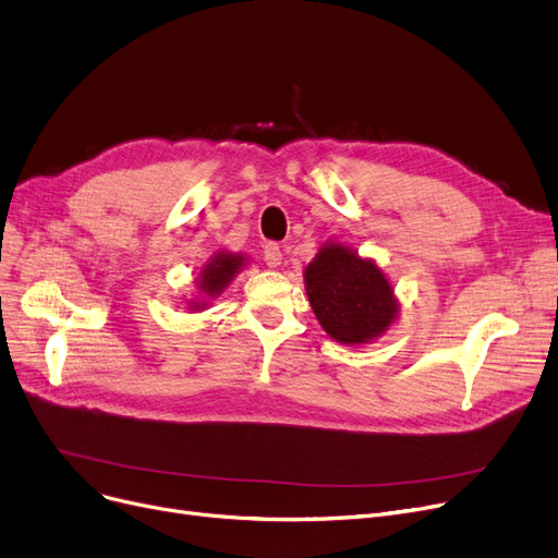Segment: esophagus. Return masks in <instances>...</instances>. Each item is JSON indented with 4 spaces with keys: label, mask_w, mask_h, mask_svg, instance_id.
Returning <instances> with one entry per match:
<instances>
[{
    "label": "esophagus",
    "mask_w": 558,
    "mask_h": 558,
    "mask_svg": "<svg viewBox=\"0 0 558 558\" xmlns=\"http://www.w3.org/2000/svg\"><path fill=\"white\" fill-rule=\"evenodd\" d=\"M262 253H264V262L269 266H280L282 264V251H280L278 244H266Z\"/></svg>",
    "instance_id": "esophagus-1"
}]
</instances>
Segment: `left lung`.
<instances>
[{"instance_id": "obj_1", "label": "left lung", "mask_w": 558, "mask_h": 558, "mask_svg": "<svg viewBox=\"0 0 558 558\" xmlns=\"http://www.w3.org/2000/svg\"><path fill=\"white\" fill-rule=\"evenodd\" d=\"M307 301L322 328L339 344H369L399 314L395 287L374 259L342 244H324L305 266Z\"/></svg>"}]
</instances>
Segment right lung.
I'll return each instance as SVG.
<instances>
[{"label": "right lung", "mask_w": 558, "mask_h": 558, "mask_svg": "<svg viewBox=\"0 0 558 558\" xmlns=\"http://www.w3.org/2000/svg\"><path fill=\"white\" fill-rule=\"evenodd\" d=\"M246 255L219 251L207 264L196 278V289L201 292V299L189 301V310H203L211 299L223 294V289L232 282V278L241 271V266H246Z\"/></svg>", "instance_id": "add662e5"}]
</instances>
